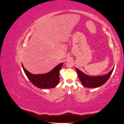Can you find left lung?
<instances>
[{"instance_id": "left-lung-1", "label": "left lung", "mask_w": 124, "mask_h": 124, "mask_svg": "<svg viewBox=\"0 0 124 124\" xmlns=\"http://www.w3.org/2000/svg\"><path fill=\"white\" fill-rule=\"evenodd\" d=\"M81 83L85 87L96 88L103 85L108 80L113 72L114 68L108 73L101 76L91 77L82 72L78 68H76Z\"/></svg>"}]
</instances>
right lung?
<instances>
[{
    "mask_svg": "<svg viewBox=\"0 0 124 124\" xmlns=\"http://www.w3.org/2000/svg\"><path fill=\"white\" fill-rule=\"evenodd\" d=\"M26 76L32 84L40 88H52L57 86L59 81V71L63 63L56 66L50 72L42 74H33L26 70L22 63Z\"/></svg>",
    "mask_w": 124,
    "mask_h": 124,
    "instance_id": "add662e5",
    "label": "right lung"
}]
</instances>
